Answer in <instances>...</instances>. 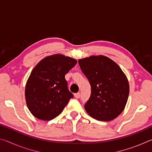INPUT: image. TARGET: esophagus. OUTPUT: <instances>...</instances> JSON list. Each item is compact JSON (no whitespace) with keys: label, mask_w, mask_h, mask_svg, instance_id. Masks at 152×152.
Returning <instances> with one entry per match:
<instances>
[{"label":"esophagus","mask_w":152,"mask_h":152,"mask_svg":"<svg viewBox=\"0 0 152 152\" xmlns=\"http://www.w3.org/2000/svg\"><path fill=\"white\" fill-rule=\"evenodd\" d=\"M74 96H75V98H76V99H79V98L80 97V94L79 92L74 94Z\"/></svg>","instance_id":"esophagus-1"}]
</instances>
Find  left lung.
<instances>
[{"mask_svg": "<svg viewBox=\"0 0 152 152\" xmlns=\"http://www.w3.org/2000/svg\"><path fill=\"white\" fill-rule=\"evenodd\" d=\"M81 70L91 86V94L84 104L86 111L98 121H109L124 110L129 85L121 69L104 56L78 60Z\"/></svg>", "mask_w": 152, "mask_h": 152, "instance_id": "obj_1", "label": "left lung"}]
</instances>
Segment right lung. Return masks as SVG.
<instances>
[{
	"label": "right lung",
	"instance_id": "obj_1",
	"mask_svg": "<svg viewBox=\"0 0 152 152\" xmlns=\"http://www.w3.org/2000/svg\"><path fill=\"white\" fill-rule=\"evenodd\" d=\"M76 63L75 59L56 54L43 58L33 68L25 94L28 109L36 118L43 121L54 119L73 98L65 75Z\"/></svg>",
	"mask_w": 152,
	"mask_h": 152
}]
</instances>
